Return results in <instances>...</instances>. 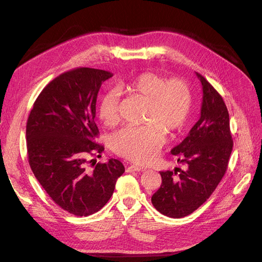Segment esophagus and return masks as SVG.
I'll return each instance as SVG.
<instances>
[{
	"label": "esophagus",
	"mask_w": 262,
	"mask_h": 262,
	"mask_svg": "<svg viewBox=\"0 0 262 262\" xmlns=\"http://www.w3.org/2000/svg\"><path fill=\"white\" fill-rule=\"evenodd\" d=\"M136 171H143V168L139 167V166H136V165H131L129 166L128 168H126V172H136Z\"/></svg>",
	"instance_id": "esophagus-1"
}]
</instances>
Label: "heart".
Wrapping results in <instances>:
<instances>
[{
  "mask_svg": "<svg viewBox=\"0 0 262 262\" xmlns=\"http://www.w3.org/2000/svg\"><path fill=\"white\" fill-rule=\"evenodd\" d=\"M132 97L148 102L145 126H126L116 132L110 146L114 152L138 164L152 162L165 143L166 131L178 133L185 128L192 112V93L179 77L166 78L154 72H144L126 84L118 86ZM102 124L114 126L120 121V99L116 91L102 95L98 105Z\"/></svg>",
  "mask_w": 262,
  "mask_h": 262,
  "instance_id": "obj_1",
  "label": "heart"
}]
</instances>
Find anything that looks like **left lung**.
<instances>
[{
  "instance_id": "8db88e82",
  "label": "left lung",
  "mask_w": 262,
  "mask_h": 262,
  "mask_svg": "<svg viewBox=\"0 0 262 262\" xmlns=\"http://www.w3.org/2000/svg\"><path fill=\"white\" fill-rule=\"evenodd\" d=\"M195 74L203 92L201 116L188 137L171 149L186 169L161 171V188L152 195L154 208L173 219L189 215L209 199L225 175L233 149L225 102L201 74Z\"/></svg>"
}]
</instances>
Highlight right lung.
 I'll return each instance as SVG.
<instances>
[{
	"mask_svg": "<svg viewBox=\"0 0 262 262\" xmlns=\"http://www.w3.org/2000/svg\"><path fill=\"white\" fill-rule=\"evenodd\" d=\"M112 76L91 68L62 73L39 94L27 120L31 170L55 204L76 216L104 207L124 172L115 158L87 168L94 161L89 157H100L105 148L95 142L99 131L94 119L100 86Z\"/></svg>",
	"mask_w": 262,
	"mask_h": 262,
	"instance_id": "1",
	"label": "right lung"
}]
</instances>
